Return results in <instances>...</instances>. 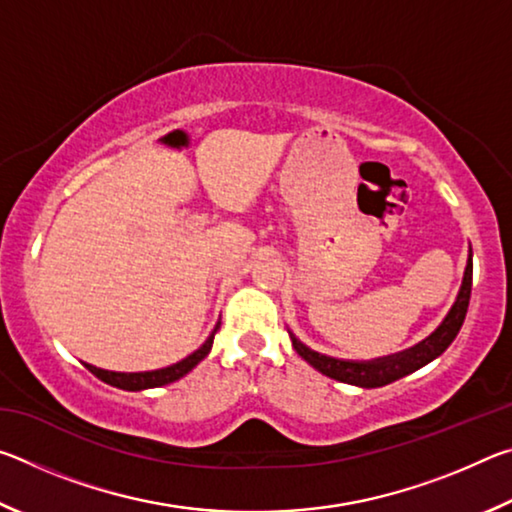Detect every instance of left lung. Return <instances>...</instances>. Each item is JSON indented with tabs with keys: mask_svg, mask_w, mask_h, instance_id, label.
Wrapping results in <instances>:
<instances>
[{
	"mask_svg": "<svg viewBox=\"0 0 512 512\" xmlns=\"http://www.w3.org/2000/svg\"><path fill=\"white\" fill-rule=\"evenodd\" d=\"M470 293H472V250L470 255H467L463 284L461 289H458V296L454 300L452 309H449L447 316L443 318V323L433 329L427 339L415 343L413 348L388 354V357H377L370 361L336 359V357H327V354L311 350L309 345L302 343L293 332H289V336H291L293 350H296L311 368L323 372L325 377H332L336 381H343V384H352L359 388H379V386L391 384V381L411 375V372L420 370L422 366H427V363L440 357V354L452 345L458 329H461L465 320L467 305H470Z\"/></svg>",
	"mask_w": 512,
	"mask_h": 512,
	"instance_id": "1",
	"label": "left lung"
}]
</instances>
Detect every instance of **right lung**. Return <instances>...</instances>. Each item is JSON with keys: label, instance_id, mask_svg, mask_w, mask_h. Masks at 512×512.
Wrapping results in <instances>:
<instances>
[{"label": "right lung", "instance_id": "right-lung-1", "mask_svg": "<svg viewBox=\"0 0 512 512\" xmlns=\"http://www.w3.org/2000/svg\"><path fill=\"white\" fill-rule=\"evenodd\" d=\"M219 327H221V320L214 325L212 334L207 336V341L201 345V348L194 350L183 361L171 363V366H167V368L146 370V372H115V370L97 368V366H92V363H85V368H88L94 377H99L101 381H106V384H110V386L121 388V391H146V388L167 386V384H173V381L183 379L187 372H192L198 363H201L207 354H210L212 343H214V334L219 332Z\"/></svg>", "mask_w": 512, "mask_h": 512}]
</instances>
